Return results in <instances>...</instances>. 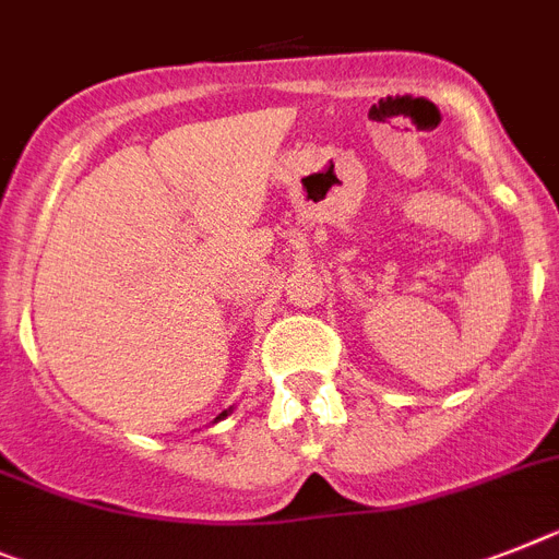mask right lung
I'll use <instances>...</instances> for the list:
<instances>
[{
	"label": "right lung",
	"mask_w": 559,
	"mask_h": 559,
	"mask_svg": "<svg viewBox=\"0 0 559 559\" xmlns=\"http://www.w3.org/2000/svg\"><path fill=\"white\" fill-rule=\"evenodd\" d=\"M229 412H233V406H229V409H224V412H222V415L215 417V424H218V420H222V417H227V415H229Z\"/></svg>",
	"instance_id": "add662e5"
}]
</instances>
